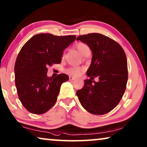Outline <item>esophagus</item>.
Returning a JSON list of instances; mask_svg holds the SVG:
<instances>
[{"label":"esophagus","instance_id":"1","mask_svg":"<svg viewBox=\"0 0 147 147\" xmlns=\"http://www.w3.org/2000/svg\"><path fill=\"white\" fill-rule=\"evenodd\" d=\"M76 79L74 77H71V76H69V80H71V81H74V80H76Z\"/></svg>","mask_w":147,"mask_h":147}]
</instances>
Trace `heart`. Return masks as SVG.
<instances>
[{
	"instance_id": "b5f03b06",
	"label": "heart",
	"mask_w": 147,
	"mask_h": 147,
	"mask_svg": "<svg viewBox=\"0 0 147 147\" xmlns=\"http://www.w3.org/2000/svg\"><path fill=\"white\" fill-rule=\"evenodd\" d=\"M76 48H77L78 51L80 52V54L82 55H84L85 54L88 53H91V49L89 46L87 44L84 43H78L76 44ZM82 70V68L80 67H71L67 68L65 70V72L68 75L71 76H74V77H77V76H80L81 74V71Z\"/></svg>"
}]
</instances>
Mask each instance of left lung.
Returning a JSON list of instances; mask_svg holds the SVG:
<instances>
[{
	"mask_svg": "<svg viewBox=\"0 0 147 147\" xmlns=\"http://www.w3.org/2000/svg\"><path fill=\"white\" fill-rule=\"evenodd\" d=\"M89 46L92 59L87 71L89 80L76 95L82 106L90 113L102 115L113 110L122 98L128 80L126 56L117 42L100 33L77 37ZM98 77L99 81H92Z\"/></svg>",
	"mask_w": 147,
	"mask_h": 147,
	"instance_id": "left-lung-1",
	"label": "left lung"
}]
</instances>
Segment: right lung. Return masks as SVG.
Returning a JSON list of instances; mask_svg holds the SVG:
<instances>
[{
  "label": "right lung",
  "instance_id": "add662e5",
  "mask_svg": "<svg viewBox=\"0 0 147 147\" xmlns=\"http://www.w3.org/2000/svg\"><path fill=\"white\" fill-rule=\"evenodd\" d=\"M76 38L37 34L21 48L15 65V85L20 101L31 113L44 114L55 104L61 84L69 77L65 74L47 77V67L60 63L64 49Z\"/></svg>",
  "mask_w": 147,
  "mask_h": 147
}]
</instances>
